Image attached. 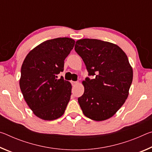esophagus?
<instances>
[{
	"instance_id": "esophagus-1",
	"label": "esophagus",
	"mask_w": 152,
	"mask_h": 152,
	"mask_svg": "<svg viewBox=\"0 0 152 152\" xmlns=\"http://www.w3.org/2000/svg\"><path fill=\"white\" fill-rule=\"evenodd\" d=\"M78 82H77V81H71V84H72V85L73 86L76 85V84H78Z\"/></svg>"
}]
</instances>
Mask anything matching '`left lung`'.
Here are the masks:
<instances>
[{
    "instance_id": "1",
    "label": "left lung",
    "mask_w": 152,
    "mask_h": 152,
    "mask_svg": "<svg viewBox=\"0 0 152 152\" xmlns=\"http://www.w3.org/2000/svg\"><path fill=\"white\" fill-rule=\"evenodd\" d=\"M75 51L85 64L88 76L82 82L84 94L78 99L89 119L101 121L113 117L124 104L133 80L127 55L119 46L99 39L76 42Z\"/></svg>"
}]
</instances>
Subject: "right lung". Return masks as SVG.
<instances>
[{"mask_svg": "<svg viewBox=\"0 0 152 152\" xmlns=\"http://www.w3.org/2000/svg\"><path fill=\"white\" fill-rule=\"evenodd\" d=\"M75 41L68 37L50 39L28 53L20 70L19 85L25 101L40 119L55 120L62 116L70 99L72 85L58 74Z\"/></svg>", "mask_w": 152, "mask_h": 152, "instance_id": "add662e5", "label": "right lung"}]
</instances>
